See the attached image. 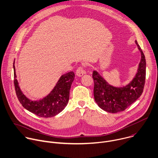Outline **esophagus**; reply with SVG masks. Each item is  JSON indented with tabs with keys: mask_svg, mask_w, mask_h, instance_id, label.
<instances>
[{
	"mask_svg": "<svg viewBox=\"0 0 158 158\" xmlns=\"http://www.w3.org/2000/svg\"><path fill=\"white\" fill-rule=\"evenodd\" d=\"M85 73H86L85 71L82 67H79V68H77V69L76 70V75H77V76H79V77L82 76H83L84 74H85Z\"/></svg>",
	"mask_w": 158,
	"mask_h": 158,
	"instance_id": "34e87169",
	"label": "esophagus"
}]
</instances>
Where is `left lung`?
I'll use <instances>...</instances> for the list:
<instances>
[{
  "label": "left lung",
  "mask_w": 158,
  "mask_h": 158,
  "mask_svg": "<svg viewBox=\"0 0 158 158\" xmlns=\"http://www.w3.org/2000/svg\"><path fill=\"white\" fill-rule=\"evenodd\" d=\"M135 43L141 52V61L132 81L123 87H114L96 71H93L94 95L95 102L102 110L109 113L125 110L142 94L146 78V60L137 41Z\"/></svg>",
  "instance_id": "8db88e82"
}]
</instances>
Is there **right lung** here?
Returning a JSON list of instances; mask_svg holds the SVG:
<instances>
[{"mask_svg": "<svg viewBox=\"0 0 158 158\" xmlns=\"http://www.w3.org/2000/svg\"><path fill=\"white\" fill-rule=\"evenodd\" d=\"M14 63L15 61L14 71L15 92L19 102L25 109L38 117L44 118L55 117L64 110L68 103L70 89L75 77L73 71L62 75L53 89L45 97L39 100L32 101L20 90L16 79Z\"/></svg>", "mask_w": 158, "mask_h": 158, "instance_id": "1", "label": "right lung"}]
</instances>
